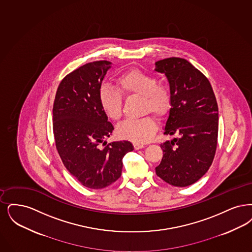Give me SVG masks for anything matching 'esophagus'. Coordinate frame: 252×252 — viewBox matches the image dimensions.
Segmentation results:
<instances>
[{
	"mask_svg": "<svg viewBox=\"0 0 252 252\" xmlns=\"http://www.w3.org/2000/svg\"><path fill=\"white\" fill-rule=\"evenodd\" d=\"M133 145H134L135 150H139V149H141V148L144 147V145L141 144V143H133Z\"/></svg>",
	"mask_w": 252,
	"mask_h": 252,
	"instance_id": "obj_1",
	"label": "esophagus"
}]
</instances>
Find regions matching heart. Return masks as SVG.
I'll use <instances>...</instances> for the list:
<instances>
[{"label":"heart","mask_w":252,"mask_h":252,"mask_svg":"<svg viewBox=\"0 0 252 252\" xmlns=\"http://www.w3.org/2000/svg\"><path fill=\"white\" fill-rule=\"evenodd\" d=\"M116 84L118 90L108 83L101 84L98 97L101 108L113 121H119L123 112V95H140L143 98V113L154 112L157 116H165L171 109V96L167 86L158 83L152 75L138 69H132L121 74ZM158 128L156 119L145 116L141 119L127 120L118 127L122 139L135 143L150 141Z\"/></svg>","instance_id":"obj_1"}]
</instances>
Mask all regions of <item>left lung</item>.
Segmentation results:
<instances>
[{
	"instance_id": "left-lung-1",
	"label": "left lung",
	"mask_w": 252,
	"mask_h": 252,
	"mask_svg": "<svg viewBox=\"0 0 252 252\" xmlns=\"http://www.w3.org/2000/svg\"><path fill=\"white\" fill-rule=\"evenodd\" d=\"M155 70L170 83L171 108L165 135H178L160 145L163 158L156 173L174 187L201 178L214 159L219 132V108L208 79L189 61L177 57L156 63Z\"/></svg>"
}]
</instances>
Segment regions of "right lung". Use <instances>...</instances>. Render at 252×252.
I'll return each instance as SVG.
<instances>
[{"mask_svg":"<svg viewBox=\"0 0 252 252\" xmlns=\"http://www.w3.org/2000/svg\"><path fill=\"white\" fill-rule=\"evenodd\" d=\"M111 67V62L96 61L66 75L59 84L52 110L54 140L62 161L82 186L93 189L116 181L121 176L124 156L134 149L127 141L99 147L113 130L98 97Z\"/></svg>","mask_w":252,"mask_h":252,"instance_id":"obj_1","label":"right lung"}]
</instances>
